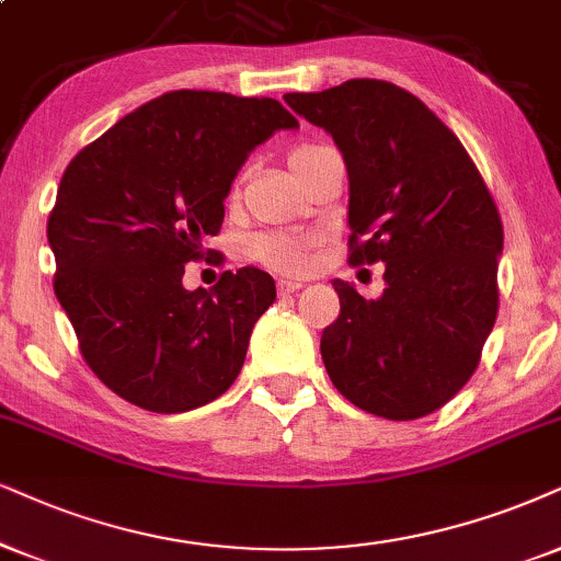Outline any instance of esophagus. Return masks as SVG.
<instances>
[{
    "instance_id": "1",
    "label": "esophagus",
    "mask_w": 561,
    "mask_h": 561,
    "mask_svg": "<svg viewBox=\"0 0 561 561\" xmlns=\"http://www.w3.org/2000/svg\"><path fill=\"white\" fill-rule=\"evenodd\" d=\"M302 287V282H293V279H279L276 282V293L279 295H293Z\"/></svg>"
}]
</instances>
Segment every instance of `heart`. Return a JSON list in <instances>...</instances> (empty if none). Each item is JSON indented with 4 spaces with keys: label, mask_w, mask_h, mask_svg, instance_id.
<instances>
[{
    "label": "heart",
    "mask_w": 561,
    "mask_h": 561,
    "mask_svg": "<svg viewBox=\"0 0 561 561\" xmlns=\"http://www.w3.org/2000/svg\"><path fill=\"white\" fill-rule=\"evenodd\" d=\"M323 147L318 145H302L289 152V168L295 170L297 179L302 175L305 165L316 152ZM316 245V236L310 232H289V230H261L256 236L248 238V256L256 264L272 268L276 274H300L308 266V253Z\"/></svg>",
    "instance_id": "b5f03b06"
}]
</instances>
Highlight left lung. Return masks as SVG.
<instances>
[{"label":"left lung","instance_id":"1","mask_svg":"<svg viewBox=\"0 0 561 561\" xmlns=\"http://www.w3.org/2000/svg\"><path fill=\"white\" fill-rule=\"evenodd\" d=\"M285 101L344 154L350 264H386L378 300L333 279L325 373L367 414L427 416L469 382L497 318V204L456 134L399 84L346 80Z\"/></svg>","mask_w":561,"mask_h":561}]
</instances>
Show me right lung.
<instances>
[{
	"label": "right lung",
	"mask_w": 561,
	"mask_h": 561,
	"mask_svg": "<svg viewBox=\"0 0 561 561\" xmlns=\"http://www.w3.org/2000/svg\"><path fill=\"white\" fill-rule=\"evenodd\" d=\"M297 118L274 98L173 90L124 116L64 170L48 215L54 293L92 373L154 414L215 401L243 367L274 302L256 266L215 289H183L188 261L215 256L225 196L248 154Z\"/></svg>",
	"instance_id": "obj_1"
}]
</instances>
